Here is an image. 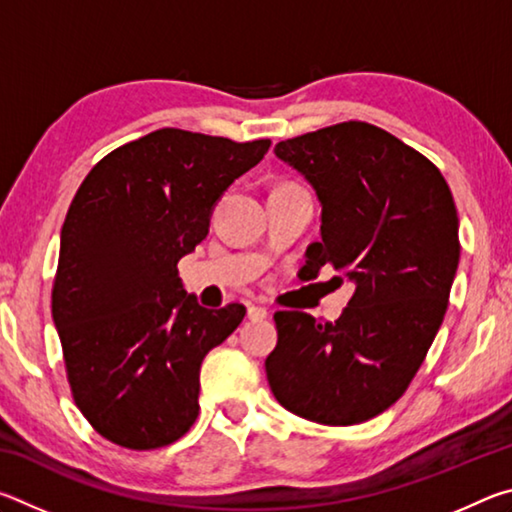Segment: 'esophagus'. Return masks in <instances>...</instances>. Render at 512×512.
I'll return each instance as SVG.
<instances>
[{
    "mask_svg": "<svg viewBox=\"0 0 512 512\" xmlns=\"http://www.w3.org/2000/svg\"><path fill=\"white\" fill-rule=\"evenodd\" d=\"M266 316H268L266 307H259V305H250V307H248V318H250V320H262V318H266Z\"/></svg>",
    "mask_w": 512,
    "mask_h": 512,
    "instance_id": "34e87169",
    "label": "esophagus"
}]
</instances>
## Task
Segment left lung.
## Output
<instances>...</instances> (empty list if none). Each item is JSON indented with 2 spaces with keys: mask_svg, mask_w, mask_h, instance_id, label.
I'll return each instance as SVG.
<instances>
[{
  "mask_svg": "<svg viewBox=\"0 0 512 512\" xmlns=\"http://www.w3.org/2000/svg\"><path fill=\"white\" fill-rule=\"evenodd\" d=\"M314 187L320 241L305 268L332 264L354 284L343 316L277 311L268 386L300 418L348 427L400 400L443 325L458 255V214L443 173L366 121L275 146Z\"/></svg>",
  "mask_w": 512,
  "mask_h": 512,
  "instance_id": "left-lung-1",
  "label": "left lung"
}]
</instances>
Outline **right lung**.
Segmentation results:
<instances>
[{"label":"right lung","instance_id":"right-lung-1","mask_svg":"<svg viewBox=\"0 0 512 512\" xmlns=\"http://www.w3.org/2000/svg\"><path fill=\"white\" fill-rule=\"evenodd\" d=\"M268 146L160 128L108 153L69 205L51 314L74 402L110 443L158 449L194 424L201 363L246 307H201L178 262Z\"/></svg>","mask_w":512,"mask_h":512}]
</instances>
